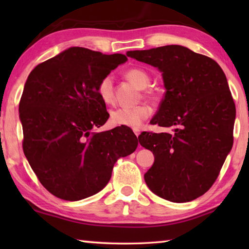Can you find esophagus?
I'll return each instance as SVG.
<instances>
[{"mask_svg": "<svg viewBox=\"0 0 249 249\" xmlns=\"http://www.w3.org/2000/svg\"><path fill=\"white\" fill-rule=\"evenodd\" d=\"M134 133H135V135H136V136L138 137V135L141 134V130H140V129H134Z\"/></svg>", "mask_w": 249, "mask_h": 249, "instance_id": "esophagus-1", "label": "esophagus"}]
</instances>
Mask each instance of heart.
<instances>
[{"instance_id": "heart-1", "label": "heart", "mask_w": 249, "mask_h": 249, "mask_svg": "<svg viewBox=\"0 0 249 249\" xmlns=\"http://www.w3.org/2000/svg\"><path fill=\"white\" fill-rule=\"evenodd\" d=\"M126 78L136 83L141 89L148 87L150 78L145 70L140 68H132L125 72ZM98 93L104 103L109 104L114 100L112 75H105L98 84ZM145 96L153 100H157L159 94L157 91L149 88L144 90ZM153 114V108L148 104H141L134 107H116L109 113V121L115 126H126L130 128H140L146 120Z\"/></svg>"}]
</instances>
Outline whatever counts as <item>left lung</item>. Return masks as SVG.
<instances>
[{
  "label": "left lung",
  "mask_w": 249,
  "mask_h": 249,
  "mask_svg": "<svg viewBox=\"0 0 249 249\" xmlns=\"http://www.w3.org/2000/svg\"><path fill=\"white\" fill-rule=\"evenodd\" d=\"M126 54L157 67L166 88L150 123L171 133L138 136L155 156L146 183L165 200H195L215 182L233 146L236 109L225 73L212 58L179 45Z\"/></svg>",
  "instance_id": "1"
}]
</instances>
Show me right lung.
Wrapping results in <instances>:
<instances>
[{
	"label": "right lung",
	"instance_id": "1",
	"mask_svg": "<svg viewBox=\"0 0 249 249\" xmlns=\"http://www.w3.org/2000/svg\"><path fill=\"white\" fill-rule=\"evenodd\" d=\"M127 58L71 47L37 65L19 101L23 150L46 190L66 201L95 195L138 141L127 127L94 132L109 114L98 84Z\"/></svg>",
	"mask_w": 249,
	"mask_h": 249
}]
</instances>
